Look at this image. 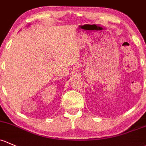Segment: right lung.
<instances>
[{
  "instance_id": "right-lung-1",
  "label": "right lung",
  "mask_w": 146,
  "mask_h": 146,
  "mask_svg": "<svg viewBox=\"0 0 146 146\" xmlns=\"http://www.w3.org/2000/svg\"><path fill=\"white\" fill-rule=\"evenodd\" d=\"M29 26H30V24H29V25H28V26H27V27H29Z\"/></svg>"
}]
</instances>
